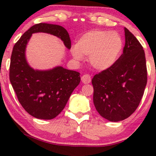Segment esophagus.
<instances>
[{"label": "esophagus", "instance_id": "1", "mask_svg": "<svg viewBox=\"0 0 156 156\" xmlns=\"http://www.w3.org/2000/svg\"><path fill=\"white\" fill-rule=\"evenodd\" d=\"M81 80L84 84H88L91 82V77L89 74H84L82 76Z\"/></svg>", "mask_w": 156, "mask_h": 156}]
</instances>
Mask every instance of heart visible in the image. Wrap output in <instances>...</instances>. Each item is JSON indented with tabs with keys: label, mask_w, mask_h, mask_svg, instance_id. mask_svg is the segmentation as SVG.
<instances>
[{
	"label": "heart",
	"mask_w": 156,
	"mask_h": 156,
	"mask_svg": "<svg viewBox=\"0 0 156 156\" xmlns=\"http://www.w3.org/2000/svg\"><path fill=\"white\" fill-rule=\"evenodd\" d=\"M122 47V39L117 32L94 30L79 38L71 53L78 60H81L83 55H88L90 63L95 69L104 71L116 63Z\"/></svg>",
	"instance_id": "heart-1"
}]
</instances>
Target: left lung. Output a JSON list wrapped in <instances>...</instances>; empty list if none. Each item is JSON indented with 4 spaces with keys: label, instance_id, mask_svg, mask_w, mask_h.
Returning a JSON list of instances; mask_svg holds the SVG:
<instances>
[{
    "label": "left lung",
    "instance_id": "obj_1",
    "mask_svg": "<svg viewBox=\"0 0 156 156\" xmlns=\"http://www.w3.org/2000/svg\"><path fill=\"white\" fill-rule=\"evenodd\" d=\"M125 36L123 52L116 63L92 80L95 107L112 122L125 120L136 111L147 81L143 47L126 27Z\"/></svg>",
    "mask_w": 156,
    "mask_h": 156
}]
</instances>
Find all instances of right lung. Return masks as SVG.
Returning <instances> with one entry per match:
<instances>
[{
    "instance_id": "right-lung-1",
    "label": "right lung",
    "mask_w": 156,
    "mask_h": 156,
    "mask_svg": "<svg viewBox=\"0 0 156 156\" xmlns=\"http://www.w3.org/2000/svg\"><path fill=\"white\" fill-rule=\"evenodd\" d=\"M58 36L68 49L71 47L67 30L58 25L38 23L33 25L13 47L9 79L22 107L33 117L51 120L66 105L69 97L80 82V74L58 66L49 71H35L25 60V47L34 33Z\"/></svg>"
}]
</instances>
